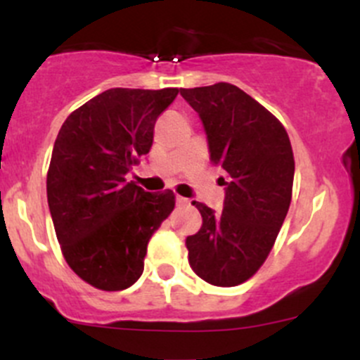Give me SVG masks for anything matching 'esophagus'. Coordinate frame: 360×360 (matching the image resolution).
I'll return each instance as SVG.
<instances>
[{"label": "esophagus", "mask_w": 360, "mask_h": 360, "mask_svg": "<svg viewBox=\"0 0 360 360\" xmlns=\"http://www.w3.org/2000/svg\"><path fill=\"white\" fill-rule=\"evenodd\" d=\"M176 203H177V205H188V203H190V200H188V198H184V197H179V195H177Z\"/></svg>", "instance_id": "esophagus-1"}]
</instances>
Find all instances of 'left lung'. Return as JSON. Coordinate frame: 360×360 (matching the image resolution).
I'll use <instances>...</instances> for the list:
<instances>
[{
    "label": "left lung",
    "mask_w": 360,
    "mask_h": 360,
    "mask_svg": "<svg viewBox=\"0 0 360 360\" xmlns=\"http://www.w3.org/2000/svg\"><path fill=\"white\" fill-rule=\"evenodd\" d=\"M181 96L200 116L210 160L226 172L221 212L193 202L202 228L186 238L188 261L209 284L233 288L259 270L288 216L291 141L270 111L230 83L181 89Z\"/></svg>",
    "instance_id": "1"
}]
</instances>
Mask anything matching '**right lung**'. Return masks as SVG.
<instances>
[{
    "label": "right lung",
    "mask_w": 360,
    "mask_h": 360,
    "mask_svg": "<svg viewBox=\"0 0 360 360\" xmlns=\"http://www.w3.org/2000/svg\"><path fill=\"white\" fill-rule=\"evenodd\" d=\"M177 89H110L68 116L53 144L46 197L57 240L79 278L123 291L143 275L151 235L174 193H150L125 176L153 144L157 118Z\"/></svg>",
    "instance_id": "obj_1"
}]
</instances>
